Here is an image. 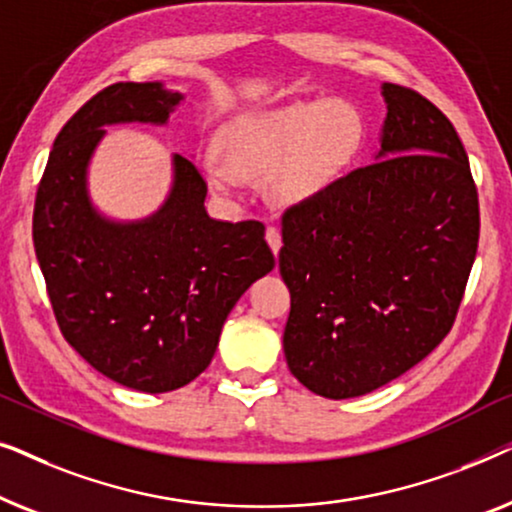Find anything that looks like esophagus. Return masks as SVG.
<instances>
[{"label":"esophagus","instance_id":"1","mask_svg":"<svg viewBox=\"0 0 512 512\" xmlns=\"http://www.w3.org/2000/svg\"><path fill=\"white\" fill-rule=\"evenodd\" d=\"M265 240H268L272 254H279V249H282V235H279V230L275 226H268V230H265Z\"/></svg>","mask_w":512,"mask_h":512}]
</instances>
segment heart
I'll use <instances>...</instances> for the list:
<instances>
[{"label":"heart","instance_id":"b5f03b06","mask_svg":"<svg viewBox=\"0 0 512 512\" xmlns=\"http://www.w3.org/2000/svg\"><path fill=\"white\" fill-rule=\"evenodd\" d=\"M363 144V123L345 102H293L235 121L223 153L202 156V174L219 193H237L244 179L268 177V195L296 205L326 191L352 165Z\"/></svg>","mask_w":512,"mask_h":512}]
</instances>
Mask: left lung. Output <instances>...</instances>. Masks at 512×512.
<instances>
[{
	"mask_svg": "<svg viewBox=\"0 0 512 512\" xmlns=\"http://www.w3.org/2000/svg\"><path fill=\"white\" fill-rule=\"evenodd\" d=\"M382 95L375 163L282 216L284 356L333 401L380 389L443 342L478 251V188L450 118L417 90Z\"/></svg>",
	"mask_w": 512,
	"mask_h": 512,
	"instance_id": "left-lung-1",
	"label": "left lung"
}]
</instances>
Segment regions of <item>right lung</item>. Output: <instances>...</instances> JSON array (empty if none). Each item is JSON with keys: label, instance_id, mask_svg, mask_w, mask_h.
Here are the masks:
<instances>
[{"label": "right lung", "instance_id": "obj_1", "mask_svg": "<svg viewBox=\"0 0 512 512\" xmlns=\"http://www.w3.org/2000/svg\"><path fill=\"white\" fill-rule=\"evenodd\" d=\"M179 102L158 81L100 90L55 137L34 200V251L62 335L109 380L146 394L195 380L237 300L275 268L263 223L212 219L205 179L184 156L149 219L109 221L90 202L104 125H163Z\"/></svg>", "mask_w": 512, "mask_h": 512}]
</instances>
